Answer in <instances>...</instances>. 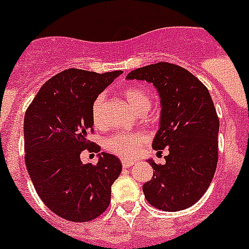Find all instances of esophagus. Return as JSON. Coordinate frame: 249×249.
Returning a JSON list of instances; mask_svg holds the SVG:
<instances>
[{"label": "esophagus", "mask_w": 249, "mask_h": 249, "mask_svg": "<svg viewBox=\"0 0 249 249\" xmlns=\"http://www.w3.org/2000/svg\"><path fill=\"white\" fill-rule=\"evenodd\" d=\"M133 164H136L135 160H122V166L124 167V168H128V167L133 166Z\"/></svg>", "instance_id": "34e87169"}]
</instances>
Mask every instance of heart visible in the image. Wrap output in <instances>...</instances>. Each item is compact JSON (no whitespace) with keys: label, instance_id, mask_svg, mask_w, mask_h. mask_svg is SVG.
Wrapping results in <instances>:
<instances>
[{"label":"heart","instance_id":"1","mask_svg":"<svg viewBox=\"0 0 249 249\" xmlns=\"http://www.w3.org/2000/svg\"><path fill=\"white\" fill-rule=\"evenodd\" d=\"M123 96L127 103L136 113L147 112L151 107V98L144 89L138 86H129L123 91ZM92 122L96 127H102L105 122V97L102 94L97 96L92 103L91 108ZM143 133L141 132H126V133H117L106 140V148L114 155L122 158L135 157L140 152L141 147L144 143Z\"/></svg>","mask_w":249,"mask_h":249}]
</instances>
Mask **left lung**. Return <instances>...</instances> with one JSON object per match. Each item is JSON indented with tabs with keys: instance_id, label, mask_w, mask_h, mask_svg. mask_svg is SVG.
<instances>
[{
	"instance_id": "1",
	"label": "left lung",
	"mask_w": 249,
	"mask_h": 249,
	"mask_svg": "<svg viewBox=\"0 0 249 249\" xmlns=\"http://www.w3.org/2000/svg\"><path fill=\"white\" fill-rule=\"evenodd\" d=\"M127 80L153 83L160 97V121L152 147L168 149L166 163L148 160L153 177L143 184L148 203L166 212L201 199L218 160L219 120L206 86L186 68L168 62L129 72Z\"/></svg>"
}]
</instances>
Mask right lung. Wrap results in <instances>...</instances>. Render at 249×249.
Listing matches in <instances>:
<instances>
[{"label": "right lung", "instance_id": "obj_1", "mask_svg": "<svg viewBox=\"0 0 249 249\" xmlns=\"http://www.w3.org/2000/svg\"><path fill=\"white\" fill-rule=\"evenodd\" d=\"M122 71L68 68L41 87L25 114V162L35 190L54 214L89 222L111 202V186L122 171L116 156L102 152L96 164L81 162V152H100L87 140L93 131L91 108L98 94Z\"/></svg>", "mask_w": 249, "mask_h": 249}]
</instances>
